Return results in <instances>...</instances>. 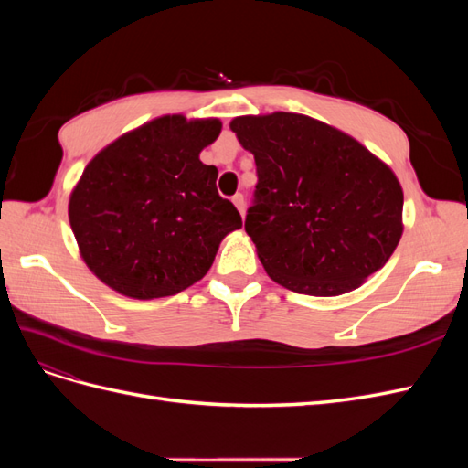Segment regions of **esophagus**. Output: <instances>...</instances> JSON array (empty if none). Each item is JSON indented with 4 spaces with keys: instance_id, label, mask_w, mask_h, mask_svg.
<instances>
[{
    "instance_id": "obj_1",
    "label": "esophagus",
    "mask_w": 468,
    "mask_h": 468,
    "mask_svg": "<svg viewBox=\"0 0 468 468\" xmlns=\"http://www.w3.org/2000/svg\"><path fill=\"white\" fill-rule=\"evenodd\" d=\"M232 203L236 205V208L239 210V215L244 217V210H246V203H244V195L242 193H238V195H234L232 197Z\"/></svg>"
}]
</instances>
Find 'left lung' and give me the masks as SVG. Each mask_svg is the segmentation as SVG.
I'll return each mask as SVG.
<instances>
[{
  "mask_svg": "<svg viewBox=\"0 0 468 468\" xmlns=\"http://www.w3.org/2000/svg\"><path fill=\"white\" fill-rule=\"evenodd\" d=\"M230 129L256 160L246 232L275 282L337 296L388 261L404 230V193L385 162L299 112L236 117Z\"/></svg>",
  "mask_w": 468,
  "mask_h": 468,
  "instance_id": "1",
  "label": "left lung"
}]
</instances>
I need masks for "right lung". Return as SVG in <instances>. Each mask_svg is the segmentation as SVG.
I'll return each mask as SVG.
<instances>
[{
  "label": "right lung",
  "instance_id": "right-lung-1",
  "mask_svg": "<svg viewBox=\"0 0 468 468\" xmlns=\"http://www.w3.org/2000/svg\"><path fill=\"white\" fill-rule=\"evenodd\" d=\"M218 119L164 115L122 134L86 165L68 217L80 253L107 287L138 301L177 294L203 279L226 234L242 229L199 160Z\"/></svg>",
  "mask_w": 468,
  "mask_h": 468
}]
</instances>
